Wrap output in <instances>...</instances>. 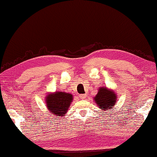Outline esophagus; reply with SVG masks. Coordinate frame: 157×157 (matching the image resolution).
Returning <instances> with one entry per match:
<instances>
[{"label": "esophagus", "mask_w": 157, "mask_h": 157, "mask_svg": "<svg viewBox=\"0 0 157 157\" xmlns=\"http://www.w3.org/2000/svg\"><path fill=\"white\" fill-rule=\"evenodd\" d=\"M79 97L81 99H85V98H86V94H82L79 95Z\"/></svg>", "instance_id": "obj_1"}]
</instances>
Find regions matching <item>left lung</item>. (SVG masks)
Masks as SVG:
<instances>
[{
	"instance_id": "1",
	"label": "left lung",
	"mask_w": 157,
	"mask_h": 157,
	"mask_svg": "<svg viewBox=\"0 0 157 157\" xmlns=\"http://www.w3.org/2000/svg\"><path fill=\"white\" fill-rule=\"evenodd\" d=\"M94 100L99 109L106 111L114 108L117 101V96L113 90H108L106 87H100Z\"/></svg>"
}]
</instances>
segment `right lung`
<instances>
[{
    "label": "right lung",
    "mask_w": 157,
    "mask_h": 157,
    "mask_svg": "<svg viewBox=\"0 0 157 157\" xmlns=\"http://www.w3.org/2000/svg\"><path fill=\"white\" fill-rule=\"evenodd\" d=\"M72 99V95L71 94L56 92L46 96V106L54 116H63L67 112Z\"/></svg>",
    "instance_id": "add662e5"
}]
</instances>
